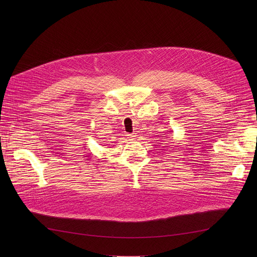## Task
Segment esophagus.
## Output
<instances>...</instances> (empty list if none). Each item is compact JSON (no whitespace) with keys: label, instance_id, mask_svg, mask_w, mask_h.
I'll return each instance as SVG.
<instances>
[{"label":"esophagus","instance_id":"obj_1","mask_svg":"<svg viewBox=\"0 0 257 257\" xmlns=\"http://www.w3.org/2000/svg\"><path fill=\"white\" fill-rule=\"evenodd\" d=\"M129 137H130V139H134V138H136V136H134V134H129Z\"/></svg>","mask_w":257,"mask_h":257}]
</instances>
